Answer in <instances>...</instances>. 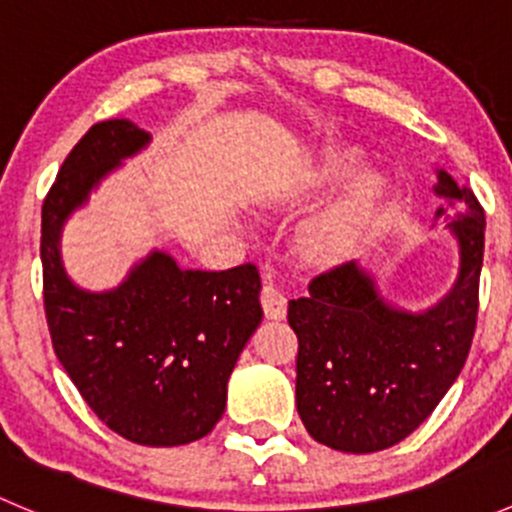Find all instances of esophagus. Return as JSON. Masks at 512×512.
<instances>
[{"label": "esophagus", "mask_w": 512, "mask_h": 512, "mask_svg": "<svg viewBox=\"0 0 512 512\" xmlns=\"http://www.w3.org/2000/svg\"><path fill=\"white\" fill-rule=\"evenodd\" d=\"M260 302H262V309H265L267 319H285L287 297L272 285V282H265V287H262L260 292Z\"/></svg>", "instance_id": "esophagus-1"}]
</instances>
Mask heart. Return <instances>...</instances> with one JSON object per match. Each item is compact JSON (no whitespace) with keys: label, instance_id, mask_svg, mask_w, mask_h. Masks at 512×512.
I'll use <instances>...</instances> for the list:
<instances>
[{"label":"heart","instance_id":"obj_1","mask_svg":"<svg viewBox=\"0 0 512 512\" xmlns=\"http://www.w3.org/2000/svg\"><path fill=\"white\" fill-rule=\"evenodd\" d=\"M381 198V183L374 175H359L329 213L314 220L307 230V242L317 255H337L344 250L356 227L369 218Z\"/></svg>","mask_w":512,"mask_h":512}]
</instances>
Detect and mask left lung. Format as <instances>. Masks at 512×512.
I'll use <instances>...</instances> for the list:
<instances>
[{
	"instance_id": "1",
	"label": "left lung",
	"mask_w": 512,
	"mask_h": 512,
	"mask_svg": "<svg viewBox=\"0 0 512 512\" xmlns=\"http://www.w3.org/2000/svg\"><path fill=\"white\" fill-rule=\"evenodd\" d=\"M436 195L461 205L451 220L461 272L423 314L396 309L356 262H342L289 302L299 342L297 411L314 441L374 453L414 433L461 374L478 317L485 215L473 190L438 170ZM446 210L438 208L436 215Z\"/></svg>"
}]
</instances>
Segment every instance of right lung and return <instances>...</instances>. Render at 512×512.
Returning a JSON list of instances; mask_svg holds the SVG:
<instances>
[{"instance_id": "right-lung-1", "label": "right lung", "mask_w": 512, "mask_h": 512, "mask_svg": "<svg viewBox=\"0 0 512 512\" xmlns=\"http://www.w3.org/2000/svg\"><path fill=\"white\" fill-rule=\"evenodd\" d=\"M148 141L111 118L66 156L41 208L44 312L56 359L111 431L141 446H183L220 421L227 379L262 322L257 267L180 270L153 252L121 287L96 294L71 285L59 255L64 220Z\"/></svg>"}]
</instances>
